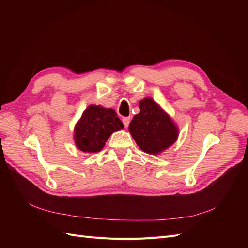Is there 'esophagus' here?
<instances>
[{"label": "esophagus", "mask_w": 248, "mask_h": 248, "mask_svg": "<svg viewBox=\"0 0 248 248\" xmlns=\"http://www.w3.org/2000/svg\"><path fill=\"white\" fill-rule=\"evenodd\" d=\"M122 121H123L124 126L127 128V127L129 126V123H130V118H129V117H124V118L122 119Z\"/></svg>", "instance_id": "34e87169"}]
</instances>
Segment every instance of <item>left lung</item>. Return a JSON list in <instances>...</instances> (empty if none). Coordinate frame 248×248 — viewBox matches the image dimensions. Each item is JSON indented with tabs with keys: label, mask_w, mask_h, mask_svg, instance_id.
I'll return each mask as SVG.
<instances>
[{
	"label": "left lung",
	"mask_w": 248,
	"mask_h": 248,
	"mask_svg": "<svg viewBox=\"0 0 248 248\" xmlns=\"http://www.w3.org/2000/svg\"><path fill=\"white\" fill-rule=\"evenodd\" d=\"M140 112L133 117L129 132L142 151L158 154L174 144L178 129L170 118L151 98L140 102Z\"/></svg>",
	"instance_id": "obj_1"
}]
</instances>
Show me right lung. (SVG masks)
Listing matches in <instances>:
<instances>
[{
  "label": "right lung",
  "instance_id": "add662e5",
  "mask_svg": "<svg viewBox=\"0 0 248 248\" xmlns=\"http://www.w3.org/2000/svg\"><path fill=\"white\" fill-rule=\"evenodd\" d=\"M123 127L121 120L112 108L90 106L76 126L74 140L81 151L95 153L104 147L112 132Z\"/></svg>",
  "mask_w": 248,
  "mask_h": 248
}]
</instances>
